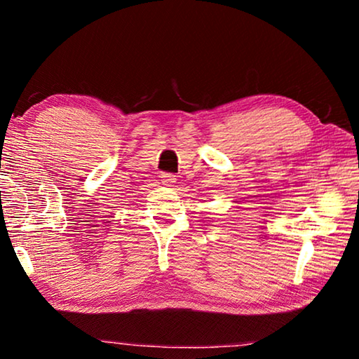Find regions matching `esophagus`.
Listing matches in <instances>:
<instances>
[{"label": "esophagus", "mask_w": 359, "mask_h": 359, "mask_svg": "<svg viewBox=\"0 0 359 359\" xmlns=\"http://www.w3.org/2000/svg\"><path fill=\"white\" fill-rule=\"evenodd\" d=\"M161 182H163V185L172 187V184H175V182H177V179H175V175H174V174L165 172V174L161 175Z\"/></svg>", "instance_id": "obj_1"}]
</instances>
